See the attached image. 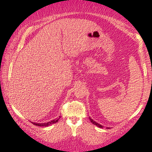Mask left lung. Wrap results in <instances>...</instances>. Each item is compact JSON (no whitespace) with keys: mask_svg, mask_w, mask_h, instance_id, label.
<instances>
[{"mask_svg":"<svg viewBox=\"0 0 152 152\" xmlns=\"http://www.w3.org/2000/svg\"><path fill=\"white\" fill-rule=\"evenodd\" d=\"M89 120H90V121L92 122L93 124H95V125H96L97 126H98V127H99V128H104V126L101 125V124H99L97 123V122L94 121V120H93L91 118H89ZM107 129H110V128L109 127H107Z\"/></svg>","mask_w":152,"mask_h":152,"instance_id":"left-lung-1","label":"left lung"}]
</instances>
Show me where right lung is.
Returning <instances> with one entry per match:
<instances>
[{"label":"right lung","mask_w":152,"mask_h":152,"mask_svg":"<svg viewBox=\"0 0 152 152\" xmlns=\"http://www.w3.org/2000/svg\"><path fill=\"white\" fill-rule=\"evenodd\" d=\"M61 118L59 116V118H56V119H54L53 120H51V121L50 122H45V123H37V122H33L32 123L34 124V125H37V126H48L49 125H50V124H53L54 123H56V122H58V120H59V118Z\"/></svg>","instance_id":"obj_1"}]
</instances>
